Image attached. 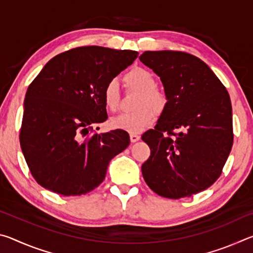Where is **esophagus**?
<instances>
[{"instance_id": "obj_1", "label": "esophagus", "mask_w": 253, "mask_h": 253, "mask_svg": "<svg viewBox=\"0 0 253 253\" xmlns=\"http://www.w3.org/2000/svg\"><path fill=\"white\" fill-rule=\"evenodd\" d=\"M139 139H140V136H139V135H137V134H130V142H131V143L138 142Z\"/></svg>"}]
</instances>
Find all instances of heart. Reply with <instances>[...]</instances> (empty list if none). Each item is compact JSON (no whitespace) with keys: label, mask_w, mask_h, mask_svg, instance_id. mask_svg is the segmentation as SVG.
Segmentation results:
<instances>
[{"label":"heart","mask_w":253,"mask_h":253,"mask_svg":"<svg viewBox=\"0 0 253 253\" xmlns=\"http://www.w3.org/2000/svg\"><path fill=\"white\" fill-rule=\"evenodd\" d=\"M124 84L127 89L138 91L135 102L136 110L125 113L111 119V126L116 129L137 134L144 130L153 122V112L160 116L169 104V98L164 91L156 87V79L152 72L142 67H135L123 76ZM105 107L109 111H117L121 107V92L116 80H110L102 91Z\"/></svg>","instance_id":"b5f03b06"}]
</instances>
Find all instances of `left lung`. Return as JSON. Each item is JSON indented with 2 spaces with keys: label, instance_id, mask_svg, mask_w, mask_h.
Wrapping results in <instances>:
<instances>
[{
  "label": "left lung",
  "instance_id": "1",
  "mask_svg": "<svg viewBox=\"0 0 253 253\" xmlns=\"http://www.w3.org/2000/svg\"><path fill=\"white\" fill-rule=\"evenodd\" d=\"M139 60L161 77L169 104L142 139L151 156L145 182L158 195L181 199L220 177L233 145L229 92L207 63L182 51H145Z\"/></svg>",
  "mask_w": 253,
  "mask_h": 253
}]
</instances>
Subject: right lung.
<instances>
[{"label": "right lung", "mask_w": 253, "mask_h": 253, "mask_svg": "<svg viewBox=\"0 0 253 253\" xmlns=\"http://www.w3.org/2000/svg\"><path fill=\"white\" fill-rule=\"evenodd\" d=\"M137 57V51L79 46L55 55L30 84L20 145L42 187L81 195L104 181L110 160L130 139L122 129L105 134L93 129L108 118L102 91Z\"/></svg>", "instance_id": "1"}]
</instances>
